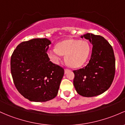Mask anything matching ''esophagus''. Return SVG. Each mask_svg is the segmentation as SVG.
<instances>
[{
	"mask_svg": "<svg viewBox=\"0 0 125 125\" xmlns=\"http://www.w3.org/2000/svg\"><path fill=\"white\" fill-rule=\"evenodd\" d=\"M69 71H70V69H67V68H65V73H67V72Z\"/></svg>",
	"mask_w": 125,
	"mask_h": 125,
	"instance_id": "1",
	"label": "esophagus"
}]
</instances>
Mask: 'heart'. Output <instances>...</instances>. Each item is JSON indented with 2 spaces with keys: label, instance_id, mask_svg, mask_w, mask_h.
Segmentation results:
<instances>
[{
  "label": "heart",
  "instance_id": "b5f03b06",
  "mask_svg": "<svg viewBox=\"0 0 125 125\" xmlns=\"http://www.w3.org/2000/svg\"><path fill=\"white\" fill-rule=\"evenodd\" d=\"M90 52V46L86 40L66 39L58 44L57 47H52L48 55L54 62H59L62 54L68 65L73 67L82 65L86 62Z\"/></svg>",
  "mask_w": 125,
  "mask_h": 125
}]
</instances>
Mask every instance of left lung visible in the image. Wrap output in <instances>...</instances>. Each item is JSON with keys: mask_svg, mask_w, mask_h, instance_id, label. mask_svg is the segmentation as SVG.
Here are the masks:
<instances>
[{"mask_svg": "<svg viewBox=\"0 0 125 125\" xmlns=\"http://www.w3.org/2000/svg\"><path fill=\"white\" fill-rule=\"evenodd\" d=\"M89 39L93 45L92 52L86 66L73 71V86L84 97L103 94L111 86L115 75V57L112 46L100 35L86 33L81 38Z\"/></svg>", "mask_w": 125, "mask_h": 125, "instance_id": "1", "label": "left lung"}]
</instances>
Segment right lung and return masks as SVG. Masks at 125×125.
Wrapping results in <instances>:
<instances>
[{"label":"right lung","mask_w":125,"mask_h":125,"mask_svg":"<svg viewBox=\"0 0 125 125\" xmlns=\"http://www.w3.org/2000/svg\"><path fill=\"white\" fill-rule=\"evenodd\" d=\"M51 41L32 39L18 45L10 58V71L15 87L33 102H46L57 96L64 75L62 67L50 61L47 52Z\"/></svg>","instance_id":"obj_1"}]
</instances>
